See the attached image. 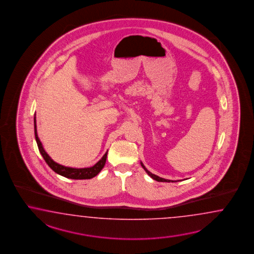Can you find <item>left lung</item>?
Returning <instances> with one entry per match:
<instances>
[{
    "label": "left lung",
    "instance_id": "left-lung-1",
    "mask_svg": "<svg viewBox=\"0 0 254 254\" xmlns=\"http://www.w3.org/2000/svg\"><path fill=\"white\" fill-rule=\"evenodd\" d=\"M140 165H141V166L143 167V169H144L145 171H146V173L151 177V179H154V180H156V181H159V182H170L171 180H169V179H162V178H160V177H158V176H156V175H154V174H152V173H151V172L149 171L146 167H145L144 165L140 162ZM172 182H174L173 180H172Z\"/></svg>",
    "mask_w": 254,
    "mask_h": 254
}]
</instances>
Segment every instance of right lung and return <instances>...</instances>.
Here are the masks:
<instances>
[{"mask_svg": "<svg viewBox=\"0 0 254 254\" xmlns=\"http://www.w3.org/2000/svg\"><path fill=\"white\" fill-rule=\"evenodd\" d=\"M36 116V115H35ZM34 131L35 138L38 144L39 151L41 152V155L43 159L45 160V162L47 163V165L58 175L63 176L66 179H90L94 177H96L97 175L102 171L103 166L106 163V158H107V151L105 152V154L103 155L102 159L96 163L95 165L91 167H87V168H72V167H67V166H64L62 165H59L57 163H55V161L50 157L48 153L43 149L42 144H41V140L38 137L37 134V125H36V117H34Z\"/></svg>", "mask_w": 254, "mask_h": 254, "instance_id": "obj_1", "label": "right lung"}]
</instances>
